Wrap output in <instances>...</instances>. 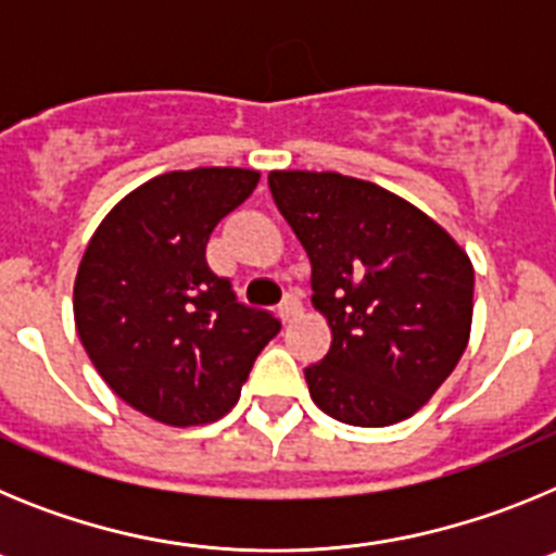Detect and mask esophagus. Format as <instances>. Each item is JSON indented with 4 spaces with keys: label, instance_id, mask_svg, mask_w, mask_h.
Segmentation results:
<instances>
[{
    "label": "esophagus",
    "instance_id": "esophagus-1",
    "mask_svg": "<svg viewBox=\"0 0 556 556\" xmlns=\"http://www.w3.org/2000/svg\"><path fill=\"white\" fill-rule=\"evenodd\" d=\"M298 312H301V301H298V294L289 292L281 301V306H278V317H281L283 323H292L294 317H298Z\"/></svg>",
    "mask_w": 556,
    "mask_h": 556
}]
</instances>
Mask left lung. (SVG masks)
<instances>
[{
  "label": "left lung",
  "instance_id": "1",
  "mask_svg": "<svg viewBox=\"0 0 556 556\" xmlns=\"http://www.w3.org/2000/svg\"><path fill=\"white\" fill-rule=\"evenodd\" d=\"M275 205L312 262L331 328L308 395L348 426H392L440 390L468 348L473 264L429 214L339 172H269Z\"/></svg>",
  "mask_w": 556,
  "mask_h": 556
}]
</instances>
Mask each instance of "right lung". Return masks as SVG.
Listing matches in <instances>:
<instances>
[{
  "instance_id": "obj_1",
  "label": "right lung",
  "mask_w": 556,
  "mask_h": 556,
  "mask_svg": "<svg viewBox=\"0 0 556 556\" xmlns=\"http://www.w3.org/2000/svg\"><path fill=\"white\" fill-rule=\"evenodd\" d=\"M258 172H164L108 211L75 278V326L105 384L166 426L219 420L281 323L236 301L205 244Z\"/></svg>"
}]
</instances>
